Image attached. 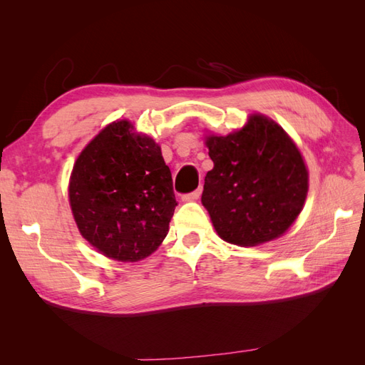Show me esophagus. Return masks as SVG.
<instances>
[{"mask_svg":"<svg viewBox=\"0 0 365 365\" xmlns=\"http://www.w3.org/2000/svg\"><path fill=\"white\" fill-rule=\"evenodd\" d=\"M201 192H202V189H197V190H195V192L182 195V201H196V200H200Z\"/></svg>","mask_w":365,"mask_h":365,"instance_id":"esophagus-1","label":"esophagus"}]
</instances>
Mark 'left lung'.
<instances>
[{
  "instance_id": "obj_1",
  "label": "left lung",
  "mask_w": 365,
  "mask_h": 365,
  "mask_svg": "<svg viewBox=\"0 0 365 365\" xmlns=\"http://www.w3.org/2000/svg\"><path fill=\"white\" fill-rule=\"evenodd\" d=\"M213 169L202 204L217 235L230 244L256 247L282 236L300 215L307 170L300 150L272 120L251 115L227 137H207Z\"/></svg>"
}]
</instances>
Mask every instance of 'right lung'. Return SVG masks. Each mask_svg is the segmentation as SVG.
I'll return each mask as SVG.
<instances>
[{
	"label": "right lung",
	"instance_id": "right-lung-1",
	"mask_svg": "<svg viewBox=\"0 0 365 365\" xmlns=\"http://www.w3.org/2000/svg\"><path fill=\"white\" fill-rule=\"evenodd\" d=\"M130 128L126 120L106 126L82 150L70 180L81 235L120 262H137L155 251L178 205L160 146Z\"/></svg>",
	"mask_w": 365,
	"mask_h": 365
}]
</instances>
